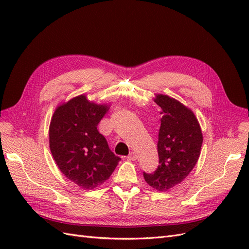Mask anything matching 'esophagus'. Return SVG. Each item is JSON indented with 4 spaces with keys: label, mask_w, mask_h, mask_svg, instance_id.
<instances>
[{
    "label": "esophagus",
    "mask_w": 249,
    "mask_h": 249,
    "mask_svg": "<svg viewBox=\"0 0 249 249\" xmlns=\"http://www.w3.org/2000/svg\"><path fill=\"white\" fill-rule=\"evenodd\" d=\"M136 159H137V156L134 152H131L130 155L127 156V160H130V161H135Z\"/></svg>",
    "instance_id": "34e87169"
}]
</instances>
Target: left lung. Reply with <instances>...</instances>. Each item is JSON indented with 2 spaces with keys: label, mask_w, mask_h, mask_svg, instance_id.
Here are the masks:
<instances>
[{
  "label": "left lung",
  "mask_w": 249,
  "mask_h": 249,
  "mask_svg": "<svg viewBox=\"0 0 249 249\" xmlns=\"http://www.w3.org/2000/svg\"><path fill=\"white\" fill-rule=\"evenodd\" d=\"M155 103L163 115L158 138L159 166L153 173L143 172L145 182L158 191H167L184 180L200 155L202 134L194 113L182 103L157 94Z\"/></svg>",
  "instance_id": "8db88e82"
}]
</instances>
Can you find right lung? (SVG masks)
Returning a JSON list of instances; mask_svg holds the SVG:
<instances>
[{"mask_svg":"<svg viewBox=\"0 0 249 249\" xmlns=\"http://www.w3.org/2000/svg\"><path fill=\"white\" fill-rule=\"evenodd\" d=\"M107 105L89 102L82 94L55 110L50 124V149L63 175L84 190H92L107 180L120 158L109 148L97 131Z\"/></svg>","mask_w":249,"mask_h":249,"instance_id":"right-lung-1","label":"right lung"}]
</instances>
